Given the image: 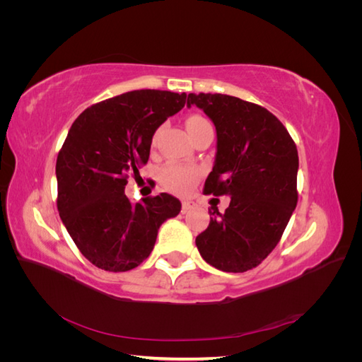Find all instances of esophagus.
<instances>
[{
  "label": "esophagus",
  "mask_w": 362,
  "mask_h": 362,
  "mask_svg": "<svg viewBox=\"0 0 362 362\" xmlns=\"http://www.w3.org/2000/svg\"><path fill=\"white\" fill-rule=\"evenodd\" d=\"M196 206V204L193 201H182V213H187Z\"/></svg>",
  "instance_id": "obj_1"
}]
</instances>
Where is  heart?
I'll list each match as a JSON object with an SVG mask.
<instances>
[{
  "instance_id": "1",
  "label": "heart",
  "mask_w": 362,
  "mask_h": 362,
  "mask_svg": "<svg viewBox=\"0 0 362 362\" xmlns=\"http://www.w3.org/2000/svg\"><path fill=\"white\" fill-rule=\"evenodd\" d=\"M208 124V120L199 115H192L185 119V127H187L190 136L196 129ZM199 169L181 166V164H168L160 170V182L164 189L175 193L189 192L192 185L199 178Z\"/></svg>"
}]
</instances>
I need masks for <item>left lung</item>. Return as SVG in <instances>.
Returning a JSON list of instances; mask_svg holds the SVG:
<instances>
[{
    "label": "left lung",
    "instance_id": "left-lung-1",
    "mask_svg": "<svg viewBox=\"0 0 362 362\" xmlns=\"http://www.w3.org/2000/svg\"><path fill=\"white\" fill-rule=\"evenodd\" d=\"M213 120L217 154L205 194L231 196L225 213L196 237L213 267L240 273L257 267L275 249L298 204L299 157L294 140L267 108L222 93H189Z\"/></svg>",
    "mask_w": 362,
    "mask_h": 362
}]
</instances>
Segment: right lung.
<instances>
[{
    "instance_id": "add662e5",
    "label": "right lung",
    "mask_w": 362,
    "mask_h": 362,
    "mask_svg": "<svg viewBox=\"0 0 362 362\" xmlns=\"http://www.w3.org/2000/svg\"><path fill=\"white\" fill-rule=\"evenodd\" d=\"M187 95L133 90L90 105L75 119L57 156V208L74 243L93 266L127 272L154 249L166 218L181 211L168 193L131 202L129 175L148 163L156 129Z\"/></svg>"
}]
</instances>
